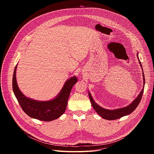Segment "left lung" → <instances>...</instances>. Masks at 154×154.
<instances>
[{
    "instance_id": "obj_1",
    "label": "left lung",
    "mask_w": 154,
    "mask_h": 154,
    "mask_svg": "<svg viewBox=\"0 0 154 154\" xmlns=\"http://www.w3.org/2000/svg\"><path fill=\"white\" fill-rule=\"evenodd\" d=\"M137 58L139 61V63L140 64V66L142 68V65L140 61V59L138 58V54L137 53ZM143 70V68H142ZM143 89L140 93L138 94L137 97L131 102L130 104H129L128 106L121 108H118L115 109H108L103 108L101 106H100L99 105H97L94 101V99L92 97V96L91 95V93L88 91V95L90 97V99L91 103V105L94 109V110L96 112V113L99 115L102 118L106 119V120H115L118 119L119 118H121L124 116H127L130 115V113H132L135 109L137 108L138 106V104L140 103L143 91H144V86L145 85V78H144V72H143Z\"/></svg>"
}]
</instances>
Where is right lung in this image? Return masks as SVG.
Wrapping results in <instances>:
<instances>
[{
    "label": "right lung",
    "mask_w": 154,
    "mask_h": 154,
    "mask_svg": "<svg viewBox=\"0 0 154 154\" xmlns=\"http://www.w3.org/2000/svg\"><path fill=\"white\" fill-rule=\"evenodd\" d=\"M17 65V64L13 76V90L23 111L30 118L42 121H51L60 117L66 108L72 86L77 82L76 76L66 81L60 92L54 99L47 101H39L27 97L20 91L16 78Z\"/></svg>",
    "instance_id": "obj_1"
}]
</instances>
